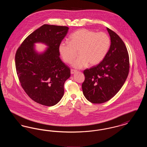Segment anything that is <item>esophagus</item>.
<instances>
[{"instance_id":"esophagus-1","label":"esophagus","mask_w":147,"mask_h":147,"mask_svg":"<svg viewBox=\"0 0 147 147\" xmlns=\"http://www.w3.org/2000/svg\"><path fill=\"white\" fill-rule=\"evenodd\" d=\"M76 72H77V70H74V69H71V70H70L71 74H74Z\"/></svg>"}]
</instances>
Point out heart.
<instances>
[{
    "label": "heart",
    "instance_id": "1",
    "mask_svg": "<svg viewBox=\"0 0 147 147\" xmlns=\"http://www.w3.org/2000/svg\"><path fill=\"white\" fill-rule=\"evenodd\" d=\"M111 46L110 37L104 32L97 33L82 28L73 33L70 41H62L58 50L63 61L70 63L78 54L79 57L71 64L73 68L82 69L88 64L95 65L101 62L107 55Z\"/></svg>",
    "mask_w": 147,
    "mask_h": 147
}]
</instances>
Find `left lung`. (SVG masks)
Here are the masks:
<instances>
[{"label":"left lung","mask_w":147,"mask_h":147,"mask_svg":"<svg viewBox=\"0 0 147 147\" xmlns=\"http://www.w3.org/2000/svg\"><path fill=\"white\" fill-rule=\"evenodd\" d=\"M111 39L110 49L96 66L84 71L82 90L85 98L94 104L110 100L121 89L128 77L129 62L126 45L122 39L107 28Z\"/></svg>","instance_id":"8db88e82"}]
</instances>
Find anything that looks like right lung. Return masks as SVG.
<instances>
[{"mask_svg":"<svg viewBox=\"0 0 147 147\" xmlns=\"http://www.w3.org/2000/svg\"><path fill=\"white\" fill-rule=\"evenodd\" d=\"M67 26L45 24L25 38L15 55L16 73L21 86L34 101L56 105L64 95V84L70 70L59 58L58 46L66 36ZM41 42L48 47L42 53L35 49Z\"/></svg>","mask_w":147,"mask_h":147,"instance_id":"right-lung-1","label":"right lung"}]
</instances>
